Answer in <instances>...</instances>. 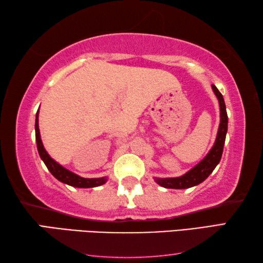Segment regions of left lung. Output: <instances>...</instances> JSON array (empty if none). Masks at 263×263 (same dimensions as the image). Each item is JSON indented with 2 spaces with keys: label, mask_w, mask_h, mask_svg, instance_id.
Masks as SVG:
<instances>
[{
  "label": "left lung",
  "mask_w": 263,
  "mask_h": 263,
  "mask_svg": "<svg viewBox=\"0 0 263 263\" xmlns=\"http://www.w3.org/2000/svg\"><path fill=\"white\" fill-rule=\"evenodd\" d=\"M212 89L215 91L218 101H219L220 105V124L219 130H218L217 139L215 145H213L212 149L209 152V154L204 158L197 166H195L191 171L185 173L183 176L181 177H174V179H155L157 183L160 184L163 188L169 189H186L190 186L197 185L206 179V177L211 174L213 169L219 163L222 154V149H224L226 132H228V114H226V106L224 99L220 91L218 90L215 84H212Z\"/></svg>",
  "instance_id": "left-lung-1"
}]
</instances>
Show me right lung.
<instances>
[{
	"label": "right lung",
	"mask_w": 263,
	"mask_h": 263,
	"mask_svg": "<svg viewBox=\"0 0 263 263\" xmlns=\"http://www.w3.org/2000/svg\"><path fill=\"white\" fill-rule=\"evenodd\" d=\"M35 141H37V148L38 153L41 155L44 163L46 164L48 171L51 172V174L61 182H64L66 184H69L72 186H77V188H92V186H99L104 184L106 182L105 177H101V179H83L79 175L74 174V173L69 172L68 169L60 166L59 163H57L44 148L43 142L41 139V133H39V126H38V111L35 115Z\"/></svg>",
	"instance_id": "obj_1"
}]
</instances>
